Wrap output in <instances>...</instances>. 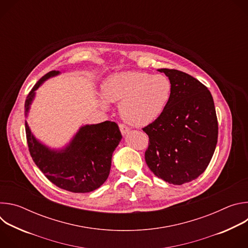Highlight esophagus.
<instances>
[{
	"label": "esophagus",
	"mask_w": 248,
	"mask_h": 248,
	"mask_svg": "<svg viewBox=\"0 0 248 248\" xmlns=\"http://www.w3.org/2000/svg\"><path fill=\"white\" fill-rule=\"evenodd\" d=\"M120 130L123 135H125L129 132V128L127 126H125L124 124H120Z\"/></svg>",
	"instance_id": "34e87169"
}]
</instances>
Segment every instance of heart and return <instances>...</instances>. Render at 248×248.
<instances>
[{
    "label": "heart",
    "mask_w": 248,
    "mask_h": 248,
    "mask_svg": "<svg viewBox=\"0 0 248 248\" xmlns=\"http://www.w3.org/2000/svg\"><path fill=\"white\" fill-rule=\"evenodd\" d=\"M172 94V84L164 75L142 72H121L110 76L102 85L99 103H120L122 119L130 125L143 127L158 120Z\"/></svg>",
    "instance_id": "heart-1"
}]
</instances>
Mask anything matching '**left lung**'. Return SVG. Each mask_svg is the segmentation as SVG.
Segmentation results:
<instances>
[{
  "label": "left lung",
  "instance_id": "8db88e82",
  "mask_svg": "<svg viewBox=\"0 0 248 248\" xmlns=\"http://www.w3.org/2000/svg\"><path fill=\"white\" fill-rule=\"evenodd\" d=\"M172 94L161 117L145 126L149 147L145 161L159 179L184 185L206 170L216 149L218 121L210 91L199 80L176 69L161 68Z\"/></svg>",
  "mask_w": 248,
  "mask_h": 248
}]
</instances>
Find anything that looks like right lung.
<instances>
[{
	"label": "right lung",
	"instance_id": "add662e5",
	"mask_svg": "<svg viewBox=\"0 0 248 248\" xmlns=\"http://www.w3.org/2000/svg\"><path fill=\"white\" fill-rule=\"evenodd\" d=\"M61 74L60 70H52L33 86L24 104L26 119L36 90L46 80ZM25 131L30 155L46 178L60 188L77 193L93 191L106 182L113 153L123 138L118 124L110 121L81 125L60 148L43 143L33 134L26 120Z\"/></svg>",
	"mask_w": 248,
	"mask_h": 248
}]
</instances>
